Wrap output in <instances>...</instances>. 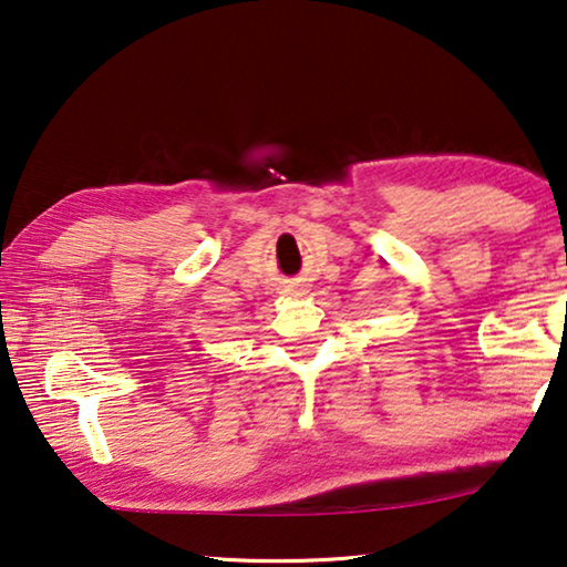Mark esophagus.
Returning a JSON list of instances; mask_svg holds the SVG:
<instances>
[{
  "label": "esophagus",
  "mask_w": 567,
  "mask_h": 567,
  "mask_svg": "<svg viewBox=\"0 0 567 567\" xmlns=\"http://www.w3.org/2000/svg\"><path fill=\"white\" fill-rule=\"evenodd\" d=\"M292 287H295V290H297V292H300V295L305 292V287L300 285V280H295V282H292Z\"/></svg>",
  "instance_id": "esophagus-1"
}]
</instances>
